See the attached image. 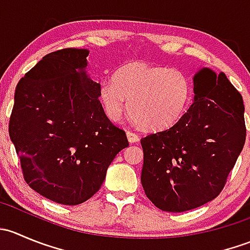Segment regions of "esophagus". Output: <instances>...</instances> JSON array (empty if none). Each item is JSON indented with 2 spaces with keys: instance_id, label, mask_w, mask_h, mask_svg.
Returning a JSON list of instances; mask_svg holds the SVG:
<instances>
[{
  "instance_id": "esophagus-1",
  "label": "esophagus",
  "mask_w": 250,
  "mask_h": 250,
  "mask_svg": "<svg viewBox=\"0 0 250 250\" xmlns=\"http://www.w3.org/2000/svg\"><path fill=\"white\" fill-rule=\"evenodd\" d=\"M127 138H128V141H129V143H137L138 140H139V137H138V134L137 133H134V132H130V130H128L127 132Z\"/></svg>"
}]
</instances>
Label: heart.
<instances>
[{
  "label": "heart",
  "mask_w": 250,
  "mask_h": 250,
  "mask_svg": "<svg viewBox=\"0 0 250 250\" xmlns=\"http://www.w3.org/2000/svg\"><path fill=\"white\" fill-rule=\"evenodd\" d=\"M190 78L178 69L133 62L121 67L115 81H104L99 98L107 117L118 122L128 112L144 129H162L183 116L191 99Z\"/></svg>",
  "instance_id": "1"
}]
</instances>
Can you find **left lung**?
<instances>
[{
  "instance_id": "left-lung-1",
  "label": "left lung",
  "mask_w": 250,
  "mask_h": 250,
  "mask_svg": "<svg viewBox=\"0 0 250 250\" xmlns=\"http://www.w3.org/2000/svg\"><path fill=\"white\" fill-rule=\"evenodd\" d=\"M195 100L167 129L141 138V185L165 211L180 213L214 200L246 143L242 95L224 72L193 77Z\"/></svg>"
}]
</instances>
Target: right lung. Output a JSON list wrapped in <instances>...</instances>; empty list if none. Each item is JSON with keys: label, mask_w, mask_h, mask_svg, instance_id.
<instances>
[{"label": "right lung", "mask_w": 250, "mask_h": 250, "mask_svg": "<svg viewBox=\"0 0 250 250\" xmlns=\"http://www.w3.org/2000/svg\"><path fill=\"white\" fill-rule=\"evenodd\" d=\"M89 50L44 55L19 81L9 137L30 188L48 200L76 206L89 200L129 145L105 115L100 83L85 74Z\"/></svg>", "instance_id": "right-lung-1"}]
</instances>
